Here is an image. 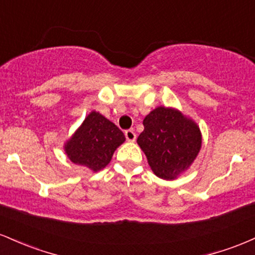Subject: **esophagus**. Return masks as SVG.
I'll return each mask as SVG.
<instances>
[{
	"mask_svg": "<svg viewBox=\"0 0 255 255\" xmlns=\"http://www.w3.org/2000/svg\"><path fill=\"white\" fill-rule=\"evenodd\" d=\"M125 135H126V139L128 140V141H135V139H136V134H135V131L134 130H131V129H128V130H126L125 131Z\"/></svg>",
	"mask_w": 255,
	"mask_h": 255,
	"instance_id": "34e87169",
	"label": "esophagus"
}]
</instances>
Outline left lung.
I'll use <instances>...</instances> for the list:
<instances>
[{
  "instance_id": "left-lung-1",
  "label": "left lung",
  "mask_w": 255,
  "mask_h": 255,
  "mask_svg": "<svg viewBox=\"0 0 255 255\" xmlns=\"http://www.w3.org/2000/svg\"><path fill=\"white\" fill-rule=\"evenodd\" d=\"M142 125L144 130L136 142L156 176L176 180L191 168L203 142L197 122L176 108L157 107Z\"/></svg>"
}]
</instances>
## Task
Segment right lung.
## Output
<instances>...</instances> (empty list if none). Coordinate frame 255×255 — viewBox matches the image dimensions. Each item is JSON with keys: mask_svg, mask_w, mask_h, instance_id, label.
<instances>
[{"mask_svg": "<svg viewBox=\"0 0 255 255\" xmlns=\"http://www.w3.org/2000/svg\"><path fill=\"white\" fill-rule=\"evenodd\" d=\"M125 140V134L118 126L101 113L92 110L64 142L63 148L74 164L97 172L109 164L114 152Z\"/></svg>", "mask_w": 255, "mask_h": 255, "instance_id": "obj_1", "label": "right lung"}]
</instances>
